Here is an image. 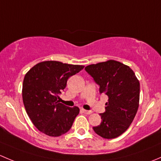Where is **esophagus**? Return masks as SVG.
Here are the masks:
<instances>
[{
	"mask_svg": "<svg viewBox=\"0 0 161 161\" xmlns=\"http://www.w3.org/2000/svg\"><path fill=\"white\" fill-rule=\"evenodd\" d=\"M82 111H83V113L86 114H90L92 113V111H87V110L84 109H82Z\"/></svg>",
	"mask_w": 161,
	"mask_h": 161,
	"instance_id": "34e87169",
	"label": "esophagus"
}]
</instances>
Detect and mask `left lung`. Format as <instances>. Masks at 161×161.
Listing matches in <instances>:
<instances>
[{"label":"left lung","instance_id":"obj_1","mask_svg":"<svg viewBox=\"0 0 161 161\" xmlns=\"http://www.w3.org/2000/svg\"><path fill=\"white\" fill-rule=\"evenodd\" d=\"M85 70L100 86V93L108 97L102 121L94 131L104 139H114L129 129L139 103L140 85L134 71L119 61L109 60L90 64Z\"/></svg>","mask_w":161,"mask_h":161}]
</instances>
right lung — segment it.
Here are the masks:
<instances>
[{"label":"right lung","mask_w":161,"mask_h":161,"mask_svg":"<svg viewBox=\"0 0 161 161\" xmlns=\"http://www.w3.org/2000/svg\"><path fill=\"white\" fill-rule=\"evenodd\" d=\"M83 68L47 61L36 64L25 74L22 84L24 106L32 124L41 132L57 137L70 130L79 108L59 103L58 95L66 87L69 78Z\"/></svg>","instance_id":"obj_1"}]
</instances>
